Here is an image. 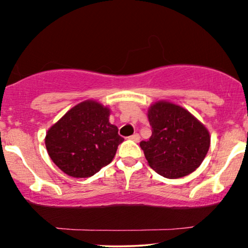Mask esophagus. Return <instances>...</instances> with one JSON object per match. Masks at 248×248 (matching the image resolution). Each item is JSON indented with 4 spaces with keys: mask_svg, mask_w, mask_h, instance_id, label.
Returning <instances> with one entry per match:
<instances>
[{
    "mask_svg": "<svg viewBox=\"0 0 248 248\" xmlns=\"http://www.w3.org/2000/svg\"><path fill=\"white\" fill-rule=\"evenodd\" d=\"M129 139H130V140H133L134 142H139L140 137V135H139V134H134V135H131V136L129 137Z\"/></svg>",
    "mask_w": 248,
    "mask_h": 248,
    "instance_id": "obj_1",
    "label": "esophagus"
}]
</instances>
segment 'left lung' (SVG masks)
Instances as JSON below:
<instances>
[{
  "instance_id": "8db88e82",
  "label": "left lung",
  "mask_w": 248,
  "mask_h": 248,
  "mask_svg": "<svg viewBox=\"0 0 248 248\" xmlns=\"http://www.w3.org/2000/svg\"><path fill=\"white\" fill-rule=\"evenodd\" d=\"M152 135L140 143L149 166L166 178L186 176L202 165L209 145L208 130L189 111L166 101L147 111Z\"/></svg>"
}]
</instances>
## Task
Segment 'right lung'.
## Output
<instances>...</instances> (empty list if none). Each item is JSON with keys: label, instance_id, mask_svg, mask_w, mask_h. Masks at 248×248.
Returning a JSON list of instances; mask_svg holds the SVG:
<instances>
[{"label": "right lung", "instance_id": "right-lung-1", "mask_svg": "<svg viewBox=\"0 0 248 248\" xmlns=\"http://www.w3.org/2000/svg\"><path fill=\"white\" fill-rule=\"evenodd\" d=\"M109 108L96 101L75 105L50 127L46 147L55 165L72 177H90L113 160L124 139L108 121Z\"/></svg>", "mask_w": 248, "mask_h": 248}]
</instances>
